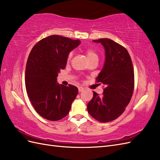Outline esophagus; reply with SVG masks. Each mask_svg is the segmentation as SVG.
I'll use <instances>...</instances> for the list:
<instances>
[{
  "label": "esophagus",
  "instance_id": "obj_1",
  "mask_svg": "<svg viewBox=\"0 0 160 160\" xmlns=\"http://www.w3.org/2000/svg\"><path fill=\"white\" fill-rule=\"evenodd\" d=\"M83 90H84V88H83V87H79V88H78V91H79V92H82Z\"/></svg>",
  "mask_w": 160,
  "mask_h": 160
}]
</instances>
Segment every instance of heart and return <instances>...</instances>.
<instances>
[{
	"label": "heart",
	"instance_id": "b5f03b06",
	"mask_svg": "<svg viewBox=\"0 0 160 160\" xmlns=\"http://www.w3.org/2000/svg\"><path fill=\"white\" fill-rule=\"evenodd\" d=\"M85 53L86 55V57H87L88 61L90 60L91 59L94 58H98V56L97 53L95 52L94 50L92 49H86L85 51ZM72 56V53H70V54L68 55V62H69L71 60V58Z\"/></svg>",
	"mask_w": 160,
	"mask_h": 160
}]
</instances>
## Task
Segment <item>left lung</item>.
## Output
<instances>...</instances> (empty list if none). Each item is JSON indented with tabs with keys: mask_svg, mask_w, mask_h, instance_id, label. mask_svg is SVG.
Listing matches in <instances>:
<instances>
[{
	"mask_svg": "<svg viewBox=\"0 0 160 160\" xmlns=\"http://www.w3.org/2000/svg\"><path fill=\"white\" fill-rule=\"evenodd\" d=\"M101 43L105 51L102 69L96 78L106 86L103 94L94 92L87 105L90 115L101 122L116 119L125 111L134 90V71L127 50L114 41L102 38L93 40Z\"/></svg>",
	"mask_w": 160,
	"mask_h": 160,
	"instance_id": "left-lung-1",
	"label": "left lung"
}]
</instances>
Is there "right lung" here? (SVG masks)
I'll use <instances>...</instances> for the list:
<instances>
[{
	"label": "right lung",
	"instance_id": "obj_1",
	"mask_svg": "<svg viewBox=\"0 0 160 160\" xmlns=\"http://www.w3.org/2000/svg\"><path fill=\"white\" fill-rule=\"evenodd\" d=\"M73 40L53 35L40 40L29 53L25 69V87L35 110L45 119L56 121L70 112L78 90L59 84L58 73L66 68L70 52L78 46Z\"/></svg>",
	"mask_w": 160,
	"mask_h": 160
}]
</instances>
